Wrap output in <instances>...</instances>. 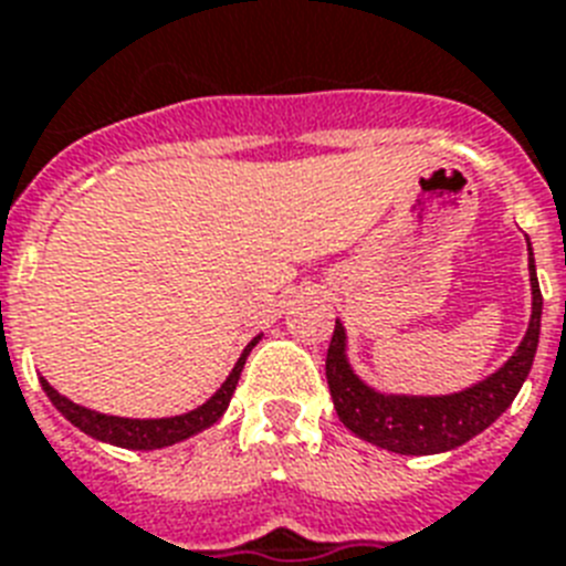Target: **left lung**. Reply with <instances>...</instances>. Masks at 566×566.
Masks as SVG:
<instances>
[{"label": "left lung", "mask_w": 566, "mask_h": 566, "mask_svg": "<svg viewBox=\"0 0 566 566\" xmlns=\"http://www.w3.org/2000/svg\"><path fill=\"white\" fill-rule=\"evenodd\" d=\"M530 270L532 319L526 337L517 346V352L509 357V363H503V369H497L491 378L480 380L465 392L436 395V398L375 392L352 371L346 360V331L339 323L334 325L328 357H325V378H328L331 398H334V410H337L339 421L366 442L392 450V453H403V457L444 453V450L465 444L468 439H474L485 427L494 424L514 401V395L521 392L537 352L544 296L537 287L532 247Z\"/></svg>", "instance_id": "left-lung-1"}]
</instances>
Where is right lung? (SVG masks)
Listing matches in <instances>:
<instances>
[{
  "instance_id": "1",
  "label": "right lung",
  "mask_w": 566,
  "mask_h": 566,
  "mask_svg": "<svg viewBox=\"0 0 566 566\" xmlns=\"http://www.w3.org/2000/svg\"><path fill=\"white\" fill-rule=\"evenodd\" d=\"M261 337H255L250 346L243 348V355L238 357L235 369L229 371V378L223 380V387L218 392L211 395L209 401L203 407H197V410L186 412V416H174V418H118V416H104V412L86 410L81 403L69 401L57 389L49 384V380L40 378L43 384L45 395L52 398V403L57 407L63 416L77 427V430H84L86 436L92 439H98V442H109L116 444V448H130V450H154V448H168V444H177L188 436L200 433L206 427H211L218 421L223 412H227L229 401H232V392L238 387V378H241V369L247 357H250L252 346L259 343Z\"/></svg>"
}]
</instances>
